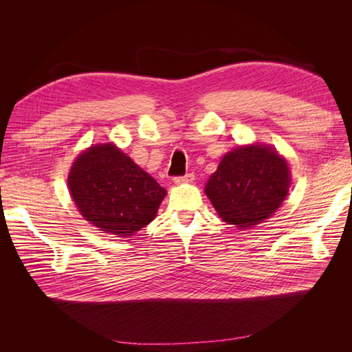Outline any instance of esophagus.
I'll return each mask as SVG.
<instances>
[{
  "label": "esophagus",
  "instance_id": "1",
  "mask_svg": "<svg viewBox=\"0 0 352 352\" xmlns=\"http://www.w3.org/2000/svg\"><path fill=\"white\" fill-rule=\"evenodd\" d=\"M194 179H195V176H194L192 173H186L185 176H176V177H173V182H175L176 185H180V184H190Z\"/></svg>",
  "mask_w": 352,
  "mask_h": 352
}]
</instances>
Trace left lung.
<instances>
[{
  "label": "left lung",
  "mask_w": 352,
  "mask_h": 352,
  "mask_svg": "<svg viewBox=\"0 0 352 352\" xmlns=\"http://www.w3.org/2000/svg\"><path fill=\"white\" fill-rule=\"evenodd\" d=\"M286 160L267 145L238 146L221 158L206 194L223 221L250 229L273 216L287 195Z\"/></svg>",
  "instance_id": "8db88e82"
}]
</instances>
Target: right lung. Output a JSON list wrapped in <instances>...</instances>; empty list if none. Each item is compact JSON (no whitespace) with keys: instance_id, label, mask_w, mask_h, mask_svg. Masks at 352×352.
I'll return each mask as SVG.
<instances>
[{"instance_id":"right-lung-1","label":"right lung","mask_w":352,"mask_h":352,"mask_svg":"<svg viewBox=\"0 0 352 352\" xmlns=\"http://www.w3.org/2000/svg\"><path fill=\"white\" fill-rule=\"evenodd\" d=\"M80 214L100 230L129 238L151 223L166 189L113 144L88 148L67 177Z\"/></svg>"}]
</instances>
